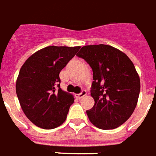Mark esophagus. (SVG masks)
<instances>
[{
    "label": "esophagus",
    "mask_w": 156,
    "mask_h": 156,
    "mask_svg": "<svg viewBox=\"0 0 156 156\" xmlns=\"http://www.w3.org/2000/svg\"><path fill=\"white\" fill-rule=\"evenodd\" d=\"M87 95V92H86V91H85V90H83V91H82L81 93H79V94H77V95H76V97H77V98H83V97H85V96Z\"/></svg>",
    "instance_id": "34e87169"
}]
</instances>
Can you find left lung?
I'll return each instance as SVG.
<instances>
[{"label":"left lung","mask_w":156,"mask_h":156,"mask_svg":"<svg viewBox=\"0 0 156 156\" xmlns=\"http://www.w3.org/2000/svg\"><path fill=\"white\" fill-rule=\"evenodd\" d=\"M77 56L93 69L91 96L95 103L87 111L90 122L102 130L122 125L133 113L140 90L133 63L123 52L107 44L83 46Z\"/></svg>","instance_id":"obj_1"}]
</instances>
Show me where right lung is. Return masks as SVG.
Returning a JSON list of instances; mask_svg holds the SVG:
<instances>
[{
  "label": "right lung",
  "mask_w": 156,
  "mask_h": 156,
  "mask_svg": "<svg viewBox=\"0 0 156 156\" xmlns=\"http://www.w3.org/2000/svg\"><path fill=\"white\" fill-rule=\"evenodd\" d=\"M80 46H48L27 58L20 70L16 90L24 113L34 125L49 130L62 125L72 94L60 88L59 73Z\"/></svg>",
  "instance_id": "right-lung-1"
}]
</instances>
